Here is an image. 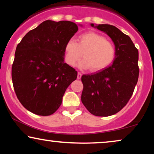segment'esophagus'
Here are the masks:
<instances>
[{
	"mask_svg": "<svg viewBox=\"0 0 154 154\" xmlns=\"http://www.w3.org/2000/svg\"><path fill=\"white\" fill-rule=\"evenodd\" d=\"M81 76H82V74L81 73H78V75H77V79H81Z\"/></svg>",
	"mask_w": 154,
	"mask_h": 154,
	"instance_id": "esophagus-1",
	"label": "esophagus"
}]
</instances>
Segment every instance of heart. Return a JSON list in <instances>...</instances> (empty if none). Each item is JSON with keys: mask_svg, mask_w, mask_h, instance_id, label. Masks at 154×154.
Instances as JSON below:
<instances>
[{"mask_svg": "<svg viewBox=\"0 0 154 154\" xmlns=\"http://www.w3.org/2000/svg\"><path fill=\"white\" fill-rule=\"evenodd\" d=\"M65 61L69 66H74L81 57L80 66L90 71H100L112 64L116 57V49L104 35L94 31H88L79 35L78 43L71 38L64 46Z\"/></svg>", "mask_w": 154, "mask_h": 154, "instance_id": "obj_1", "label": "heart"}]
</instances>
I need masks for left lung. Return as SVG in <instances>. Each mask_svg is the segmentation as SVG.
Returning <instances> with one entry per match:
<instances>
[{
	"label": "left lung",
	"instance_id": "obj_1",
	"mask_svg": "<svg viewBox=\"0 0 154 154\" xmlns=\"http://www.w3.org/2000/svg\"><path fill=\"white\" fill-rule=\"evenodd\" d=\"M91 26L111 38L116 49V57L106 69L82 75L81 101L94 116H109L121 111L132 95L140 72L139 52L130 38L116 26L94 24Z\"/></svg>",
	"mask_w": 154,
	"mask_h": 154
}]
</instances>
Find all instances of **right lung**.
Masks as SVG:
<instances>
[{"mask_svg": "<svg viewBox=\"0 0 154 154\" xmlns=\"http://www.w3.org/2000/svg\"><path fill=\"white\" fill-rule=\"evenodd\" d=\"M69 21L46 20L29 31L17 46L12 79L19 101L27 110L50 116L59 109L77 71L64 62V46L77 32Z\"/></svg>", "mask_w": 154, "mask_h": 154, "instance_id": "1", "label": "right lung"}]
</instances>
